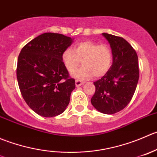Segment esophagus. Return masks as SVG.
Listing matches in <instances>:
<instances>
[{"mask_svg": "<svg viewBox=\"0 0 157 157\" xmlns=\"http://www.w3.org/2000/svg\"><path fill=\"white\" fill-rule=\"evenodd\" d=\"M82 84H83V82H82V81H80V80H75V86H76V87L81 86V85H82Z\"/></svg>", "mask_w": 157, "mask_h": 157, "instance_id": "34e87169", "label": "esophagus"}]
</instances>
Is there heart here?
Listing matches in <instances>:
<instances>
[{
	"mask_svg": "<svg viewBox=\"0 0 157 157\" xmlns=\"http://www.w3.org/2000/svg\"><path fill=\"white\" fill-rule=\"evenodd\" d=\"M62 60L70 73L77 69L82 60L83 66L73 73L76 78L86 80L93 75L100 78L111 67V52L106 44L98 45L94 41L84 40L75 45L74 50L70 48L65 49L62 54Z\"/></svg>",
	"mask_w": 157,
	"mask_h": 157,
	"instance_id": "heart-1",
	"label": "heart"
}]
</instances>
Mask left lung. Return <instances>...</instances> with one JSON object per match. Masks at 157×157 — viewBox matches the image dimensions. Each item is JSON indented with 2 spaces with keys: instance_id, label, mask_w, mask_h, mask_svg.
I'll return each instance as SVG.
<instances>
[{
  "instance_id": "8db88e82",
  "label": "left lung",
  "mask_w": 157,
  "mask_h": 157,
  "mask_svg": "<svg viewBox=\"0 0 157 157\" xmlns=\"http://www.w3.org/2000/svg\"><path fill=\"white\" fill-rule=\"evenodd\" d=\"M111 48L113 63L108 72L94 82L95 93L91 105L103 114H113L123 110L133 98L139 79L136 51L122 37L102 33Z\"/></svg>"
}]
</instances>
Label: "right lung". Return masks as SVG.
<instances>
[{
  "label": "right lung",
  "instance_id": "1",
  "mask_svg": "<svg viewBox=\"0 0 157 157\" xmlns=\"http://www.w3.org/2000/svg\"><path fill=\"white\" fill-rule=\"evenodd\" d=\"M73 39L59 33H45L21 49L17 78L28 106L45 117H55L66 110L75 89V79L62 60V54Z\"/></svg>",
  "mask_w": 157,
  "mask_h": 157
}]
</instances>
